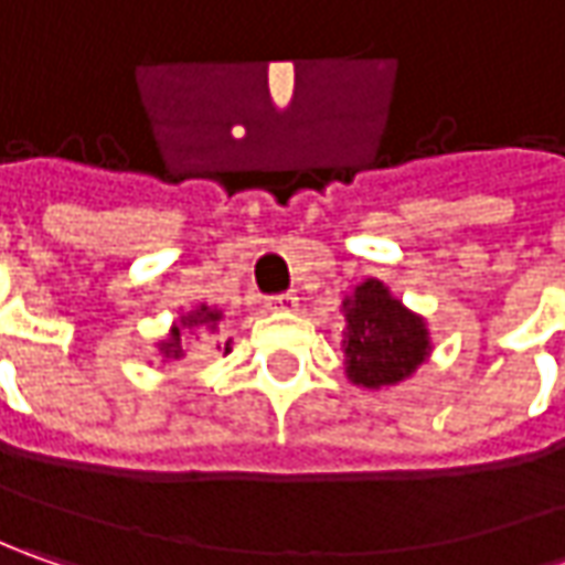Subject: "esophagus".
<instances>
[{"label": "esophagus", "mask_w": 565, "mask_h": 565, "mask_svg": "<svg viewBox=\"0 0 565 565\" xmlns=\"http://www.w3.org/2000/svg\"><path fill=\"white\" fill-rule=\"evenodd\" d=\"M267 308L270 311H295L298 308V298H295V292L273 295V298H267Z\"/></svg>", "instance_id": "esophagus-1"}]
</instances>
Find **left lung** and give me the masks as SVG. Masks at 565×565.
I'll return each mask as SVG.
<instances>
[{
    "mask_svg": "<svg viewBox=\"0 0 565 565\" xmlns=\"http://www.w3.org/2000/svg\"><path fill=\"white\" fill-rule=\"evenodd\" d=\"M345 374L352 383L380 390L405 380L430 352L424 320L402 308L380 279L355 286L345 295Z\"/></svg>",
    "mask_w": 565,
    "mask_h": 565,
    "instance_id": "left-lung-1",
    "label": "left lung"
}]
</instances>
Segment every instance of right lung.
I'll return each instance as SVG.
<instances>
[{"label":"right lung","instance_id":"add662e5","mask_svg":"<svg viewBox=\"0 0 565 565\" xmlns=\"http://www.w3.org/2000/svg\"><path fill=\"white\" fill-rule=\"evenodd\" d=\"M220 311H213V308H206V305H201L198 311H191L188 317H182V323H175L172 327V333H169V339H163L160 342V352H163V359H182L185 355V333L182 330H216V323H220ZM226 352H228V342H226Z\"/></svg>","mask_w":565,"mask_h":565}]
</instances>
